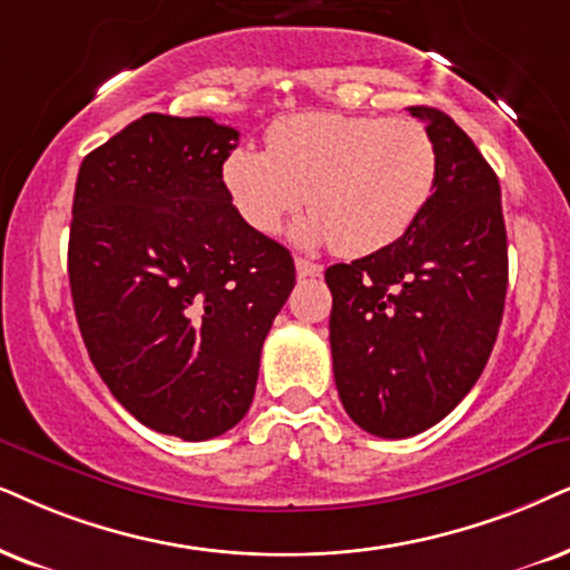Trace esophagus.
<instances>
[{"instance_id": "obj_1", "label": "esophagus", "mask_w": 570, "mask_h": 570, "mask_svg": "<svg viewBox=\"0 0 570 570\" xmlns=\"http://www.w3.org/2000/svg\"><path fill=\"white\" fill-rule=\"evenodd\" d=\"M294 265H297V276L299 278H318L323 273V265L309 263V261H305V257H297Z\"/></svg>"}]
</instances>
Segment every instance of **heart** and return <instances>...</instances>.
Wrapping results in <instances>:
<instances>
[{
  "mask_svg": "<svg viewBox=\"0 0 570 570\" xmlns=\"http://www.w3.org/2000/svg\"><path fill=\"white\" fill-rule=\"evenodd\" d=\"M439 153L413 118L297 112L278 118L268 149L236 147L223 184L255 232L273 234L299 205L313 207L294 236L365 257L400 242L436 189Z\"/></svg>",
  "mask_w": 570,
  "mask_h": 570,
  "instance_id": "b5f03b06",
  "label": "heart"
}]
</instances>
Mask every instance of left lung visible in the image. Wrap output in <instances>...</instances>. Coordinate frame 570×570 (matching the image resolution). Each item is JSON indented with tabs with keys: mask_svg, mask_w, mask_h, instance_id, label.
<instances>
[{
	"mask_svg": "<svg viewBox=\"0 0 570 570\" xmlns=\"http://www.w3.org/2000/svg\"><path fill=\"white\" fill-rule=\"evenodd\" d=\"M407 110L434 136V197L392 247L326 271L338 400L360 429L384 439L421 434L471 392L508 292L494 170L450 115Z\"/></svg>",
	"mask_w": 570,
	"mask_h": 570,
	"instance_id": "1",
	"label": "left lung"
}]
</instances>
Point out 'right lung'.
I'll return each instance as SVG.
<instances>
[{
    "mask_svg": "<svg viewBox=\"0 0 570 570\" xmlns=\"http://www.w3.org/2000/svg\"><path fill=\"white\" fill-rule=\"evenodd\" d=\"M239 131L149 112L83 157L68 276L83 344L144 426L202 442L255 397L263 342L294 289L289 249L223 184Z\"/></svg>",
    "mask_w": 570,
    "mask_h": 570,
    "instance_id": "obj_1",
    "label": "right lung"
}]
</instances>
